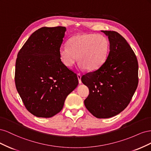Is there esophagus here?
<instances>
[{"label":"esophagus","mask_w":151,"mask_h":151,"mask_svg":"<svg viewBox=\"0 0 151 151\" xmlns=\"http://www.w3.org/2000/svg\"><path fill=\"white\" fill-rule=\"evenodd\" d=\"M77 78H78L79 84H81L82 82H81V74H77Z\"/></svg>","instance_id":"esophagus-1"}]
</instances>
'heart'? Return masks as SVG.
Wrapping results in <instances>:
<instances>
[{
  "label": "heart",
  "instance_id": "obj_1",
  "mask_svg": "<svg viewBox=\"0 0 151 151\" xmlns=\"http://www.w3.org/2000/svg\"><path fill=\"white\" fill-rule=\"evenodd\" d=\"M109 50V42L106 36L95 33H80L72 36L67 45L59 48L61 62L67 67L74 64L78 58L81 68L94 71L106 62Z\"/></svg>",
  "mask_w": 151,
  "mask_h": 151
}]
</instances>
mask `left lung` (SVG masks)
Instances as JSON below:
<instances>
[{
	"label": "left lung",
	"instance_id": "obj_1",
	"mask_svg": "<svg viewBox=\"0 0 151 151\" xmlns=\"http://www.w3.org/2000/svg\"><path fill=\"white\" fill-rule=\"evenodd\" d=\"M109 42L106 62L98 69L81 77L89 94L84 104L98 118L119 114L131 101L138 86L139 65L136 55L126 40L114 31H101Z\"/></svg>",
	"mask_w": 151,
	"mask_h": 151
}]
</instances>
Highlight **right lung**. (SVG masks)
I'll return each instance as SVG.
<instances>
[{"label":"right lung","mask_w":151,"mask_h":151,"mask_svg":"<svg viewBox=\"0 0 151 151\" xmlns=\"http://www.w3.org/2000/svg\"><path fill=\"white\" fill-rule=\"evenodd\" d=\"M65 31L63 26L40 28L17 54L16 89L26 108L37 117L50 118L60 112L79 84L77 74L59 57Z\"/></svg>","instance_id":"obj_1"}]
</instances>
